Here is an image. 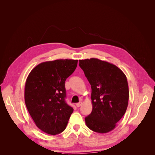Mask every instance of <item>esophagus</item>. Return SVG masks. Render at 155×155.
Listing matches in <instances>:
<instances>
[{
	"mask_svg": "<svg viewBox=\"0 0 155 155\" xmlns=\"http://www.w3.org/2000/svg\"><path fill=\"white\" fill-rule=\"evenodd\" d=\"M81 104H82V102H81V101L79 102V103H78V104H76V107H80V106L81 105Z\"/></svg>",
	"mask_w": 155,
	"mask_h": 155,
	"instance_id": "obj_1",
	"label": "esophagus"
}]
</instances>
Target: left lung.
Segmentation results:
<instances>
[{"label": "left lung", "mask_w": 155, "mask_h": 155, "mask_svg": "<svg viewBox=\"0 0 155 155\" xmlns=\"http://www.w3.org/2000/svg\"><path fill=\"white\" fill-rule=\"evenodd\" d=\"M92 88V110L87 126L99 133L113 130L125 114L129 91L125 74L116 65L97 58L79 60Z\"/></svg>", "instance_id": "obj_1"}]
</instances>
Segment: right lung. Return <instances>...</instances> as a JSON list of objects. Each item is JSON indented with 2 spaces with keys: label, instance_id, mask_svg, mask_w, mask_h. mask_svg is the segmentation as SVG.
I'll list each match as a JSON object with an SVG mask.
<instances>
[{
  "label": "right lung",
  "instance_id": "1",
  "mask_svg": "<svg viewBox=\"0 0 155 155\" xmlns=\"http://www.w3.org/2000/svg\"><path fill=\"white\" fill-rule=\"evenodd\" d=\"M78 60L57 59L33 68L25 88V101L36 126L51 135L62 133L74 111L66 101L64 83L76 70Z\"/></svg>",
  "mask_w": 155,
  "mask_h": 155
}]
</instances>
